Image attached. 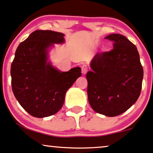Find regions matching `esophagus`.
I'll list each match as a JSON object with an SVG mask.
<instances>
[{
  "label": "esophagus",
  "mask_w": 153,
  "mask_h": 153,
  "mask_svg": "<svg viewBox=\"0 0 153 153\" xmlns=\"http://www.w3.org/2000/svg\"><path fill=\"white\" fill-rule=\"evenodd\" d=\"M81 69H82V74H86L87 71H88V67L87 66V65H82V66H81Z\"/></svg>",
  "instance_id": "34e87169"
}]
</instances>
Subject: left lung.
Returning <instances> with one entry per match:
<instances>
[{"mask_svg": "<svg viewBox=\"0 0 153 153\" xmlns=\"http://www.w3.org/2000/svg\"><path fill=\"white\" fill-rule=\"evenodd\" d=\"M105 39L113 49L97 53L87 72V96L95 112L115 117L127 111L139 97L143 69L136 47L125 36L113 33Z\"/></svg>", "mask_w": 153, "mask_h": 153, "instance_id": "1", "label": "left lung"}]
</instances>
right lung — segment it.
I'll use <instances>...</instances> for the list:
<instances>
[{
    "label": "right lung",
    "mask_w": 153,
    "mask_h": 153,
    "mask_svg": "<svg viewBox=\"0 0 153 153\" xmlns=\"http://www.w3.org/2000/svg\"><path fill=\"white\" fill-rule=\"evenodd\" d=\"M64 35L52 30H37L19 44L11 65L14 95L21 106L36 117L57 113L65 94L81 76L80 67L61 72L48 62V49L63 43Z\"/></svg>",
    "instance_id": "1"
}]
</instances>
